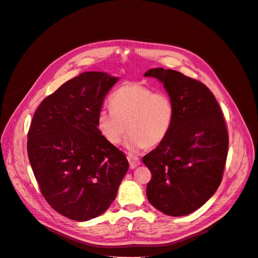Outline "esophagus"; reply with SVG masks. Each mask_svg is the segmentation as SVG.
Returning a JSON list of instances; mask_svg holds the SVG:
<instances>
[{"instance_id": "34e87169", "label": "esophagus", "mask_w": 258, "mask_h": 258, "mask_svg": "<svg viewBox=\"0 0 258 258\" xmlns=\"http://www.w3.org/2000/svg\"><path fill=\"white\" fill-rule=\"evenodd\" d=\"M128 161L130 163V169H136L137 167H139L141 165V161L137 157V156L134 155H128Z\"/></svg>"}]
</instances>
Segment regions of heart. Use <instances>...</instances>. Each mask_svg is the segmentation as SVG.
Instances as JSON below:
<instances>
[{"label":"heart","instance_id":"heart-1","mask_svg":"<svg viewBox=\"0 0 258 258\" xmlns=\"http://www.w3.org/2000/svg\"><path fill=\"white\" fill-rule=\"evenodd\" d=\"M111 110L101 108L97 130L107 143L117 145L127 132L124 147L137 152L161 143L172 128L175 107L165 92L132 83L121 86L110 98Z\"/></svg>","mask_w":258,"mask_h":258}]
</instances>
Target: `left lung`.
I'll list each match as a JSON object with an SVG mask.
<instances>
[{"label": "left lung", "mask_w": 258, "mask_h": 258, "mask_svg": "<svg viewBox=\"0 0 258 258\" xmlns=\"http://www.w3.org/2000/svg\"><path fill=\"white\" fill-rule=\"evenodd\" d=\"M144 76L162 83L175 107L169 135L142 158L152 173L147 199L167 215L190 214L222 182L228 153L223 113L213 93L196 80L162 68L148 70Z\"/></svg>", "instance_id": "left-lung-1"}]
</instances>
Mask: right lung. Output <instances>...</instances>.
<instances>
[{"label": "right lung", "mask_w": 258, "mask_h": 258, "mask_svg": "<svg viewBox=\"0 0 258 258\" xmlns=\"http://www.w3.org/2000/svg\"><path fill=\"white\" fill-rule=\"evenodd\" d=\"M117 82L104 72L82 73L45 98L31 121L27 148L34 176L46 201L70 220L104 213L128 171L126 156L96 127Z\"/></svg>", "instance_id": "1"}]
</instances>
